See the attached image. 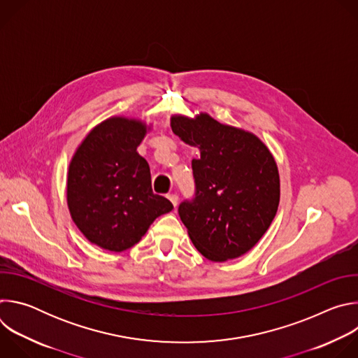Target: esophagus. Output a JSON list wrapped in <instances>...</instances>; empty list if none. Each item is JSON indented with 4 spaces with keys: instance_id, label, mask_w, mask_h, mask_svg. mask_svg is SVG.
<instances>
[{
    "instance_id": "esophagus-1",
    "label": "esophagus",
    "mask_w": 358,
    "mask_h": 358,
    "mask_svg": "<svg viewBox=\"0 0 358 358\" xmlns=\"http://www.w3.org/2000/svg\"><path fill=\"white\" fill-rule=\"evenodd\" d=\"M167 198L171 201V203H173L174 207H177V203H178V195L177 194H169Z\"/></svg>"
}]
</instances>
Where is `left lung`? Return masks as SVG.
<instances>
[{
	"label": "left lung",
	"instance_id": "obj_1",
	"mask_svg": "<svg viewBox=\"0 0 358 358\" xmlns=\"http://www.w3.org/2000/svg\"><path fill=\"white\" fill-rule=\"evenodd\" d=\"M171 129L196 147L195 195L178 214L198 252L213 262L239 258L271 227L280 199L276 162L255 134L222 124L207 113L174 116Z\"/></svg>",
	"mask_w": 358,
	"mask_h": 358
}]
</instances>
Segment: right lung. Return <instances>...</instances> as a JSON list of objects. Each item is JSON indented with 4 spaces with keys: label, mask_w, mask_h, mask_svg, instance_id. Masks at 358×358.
Masks as SVG:
<instances>
[{
    "label": "right lung",
    "mask_w": 358,
    "mask_h": 358,
    "mask_svg": "<svg viewBox=\"0 0 358 358\" xmlns=\"http://www.w3.org/2000/svg\"><path fill=\"white\" fill-rule=\"evenodd\" d=\"M147 130L140 120L110 117L90 130L69 164L71 217L87 241L106 250L131 248L173 210L152 192L148 163L137 152Z\"/></svg>",
    "instance_id": "add662e5"
}]
</instances>
